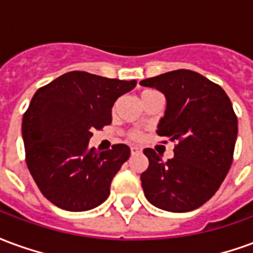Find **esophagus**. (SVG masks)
I'll list each match as a JSON object with an SVG mask.
<instances>
[{
    "label": "esophagus",
    "instance_id": "1",
    "mask_svg": "<svg viewBox=\"0 0 253 253\" xmlns=\"http://www.w3.org/2000/svg\"><path fill=\"white\" fill-rule=\"evenodd\" d=\"M141 150H142V149L138 148V146H131V154L141 153Z\"/></svg>",
    "mask_w": 253,
    "mask_h": 253
}]
</instances>
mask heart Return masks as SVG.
Instances as JSON below:
<instances>
[{
  "instance_id": "obj_1",
  "label": "heart",
  "mask_w": 253,
  "mask_h": 253,
  "mask_svg": "<svg viewBox=\"0 0 253 253\" xmlns=\"http://www.w3.org/2000/svg\"><path fill=\"white\" fill-rule=\"evenodd\" d=\"M153 92H156V90H150V89H148V90H143L142 94H141V99L145 97V96H148V94L153 93ZM131 138H134V139H139V138H141V134H139V132H132Z\"/></svg>"
}]
</instances>
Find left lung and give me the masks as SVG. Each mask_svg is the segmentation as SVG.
<instances>
[{"mask_svg": "<svg viewBox=\"0 0 253 253\" xmlns=\"http://www.w3.org/2000/svg\"><path fill=\"white\" fill-rule=\"evenodd\" d=\"M139 84L164 93L157 134L177 142L167 163L153 149L143 150L149 159L141 175L145 196L161 210L192 211L217 192L233 161L237 116L230 99L219 85L186 69Z\"/></svg>", "mask_w": 253, "mask_h": 253, "instance_id": "8db88e82", "label": "left lung"}]
</instances>
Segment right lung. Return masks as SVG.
I'll return each mask as SVG.
<instances>
[{
  "label": "right lung",
  "mask_w": 253,
  "mask_h": 253,
  "mask_svg": "<svg viewBox=\"0 0 253 253\" xmlns=\"http://www.w3.org/2000/svg\"><path fill=\"white\" fill-rule=\"evenodd\" d=\"M137 81L69 72L36 90L23 118L25 160L39 190L67 211L94 209L110 195L111 181L130 157L125 143L89 148L93 130L111 125L118 97Z\"/></svg>",
  "instance_id": "add662e5"
}]
</instances>
